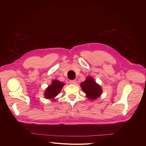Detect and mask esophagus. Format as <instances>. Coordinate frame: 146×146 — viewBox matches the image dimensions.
I'll return each mask as SVG.
<instances>
[{"instance_id": "obj_1", "label": "esophagus", "mask_w": 146, "mask_h": 146, "mask_svg": "<svg viewBox=\"0 0 146 146\" xmlns=\"http://www.w3.org/2000/svg\"><path fill=\"white\" fill-rule=\"evenodd\" d=\"M69 83H70V84H72V85H76L77 83V81H76V80H71L69 81Z\"/></svg>"}]
</instances>
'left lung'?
<instances>
[{
	"label": "left lung",
	"instance_id": "obj_1",
	"mask_svg": "<svg viewBox=\"0 0 146 146\" xmlns=\"http://www.w3.org/2000/svg\"><path fill=\"white\" fill-rule=\"evenodd\" d=\"M80 86L86 98L92 100L99 98L102 93V88L91 76H88L86 80L80 83Z\"/></svg>",
	"mask_w": 146,
	"mask_h": 146
}]
</instances>
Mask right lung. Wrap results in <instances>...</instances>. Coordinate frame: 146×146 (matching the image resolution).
I'll use <instances>...</instances> for the list:
<instances>
[{
	"mask_svg": "<svg viewBox=\"0 0 146 146\" xmlns=\"http://www.w3.org/2000/svg\"><path fill=\"white\" fill-rule=\"evenodd\" d=\"M65 84L58 80H54L50 85L48 86L45 90L44 97L47 99L52 100H55L56 96H58L62 90Z\"/></svg>",
	"mask_w": 146,
	"mask_h": 146,
	"instance_id": "add662e5",
	"label": "right lung"
}]
</instances>
